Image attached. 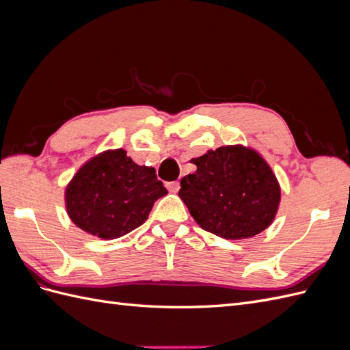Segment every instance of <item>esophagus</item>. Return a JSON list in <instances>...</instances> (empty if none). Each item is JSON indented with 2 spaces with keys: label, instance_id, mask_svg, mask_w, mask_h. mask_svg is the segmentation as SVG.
I'll return each instance as SVG.
<instances>
[{
  "label": "esophagus",
  "instance_id": "obj_1",
  "mask_svg": "<svg viewBox=\"0 0 350 350\" xmlns=\"http://www.w3.org/2000/svg\"><path fill=\"white\" fill-rule=\"evenodd\" d=\"M167 189L171 193H178L179 191V187H181V184H179V181H172V183H167L166 184Z\"/></svg>",
  "mask_w": 350,
  "mask_h": 350
}]
</instances>
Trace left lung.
<instances>
[{
	"instance_id": "8db88e82",
	"label": "left lung",
	"mask_w": 350,
	"mask_h": 350,
	"mask_svg": "<svg viewBox=\"0 0 350 350\" xmlns=\"http://www.w3.org/2000/svg\"><path fill=\"white\" fill-rule=\"evenodd\" d=\"M179 197L204 230L225 239L260 234L276 215L280 187L266 161L242 146H225L191 159Z\"/></svg>"
}]
</instances>
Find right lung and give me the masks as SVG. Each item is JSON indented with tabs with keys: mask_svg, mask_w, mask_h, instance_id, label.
Instances as JSON below:
<instances>
[{
	"mask_svg": "<svg viewBox=\"0 0 350 350\" xmlns=\"http://www.w3.org/2000/svg\"><path fill=\"white\" fill-rule=\"evenodd\" d=\"M167 194L154 167L139 166L122 149L105 152L79 169L66 191L70 219L103 239L142 226L157 198Z\"/></svg>",
	"mask_w": 350,
	"mask_h": 350,
	"instance_id": "right-lung-1",
	"label": "right lung"
}]
</instances>
